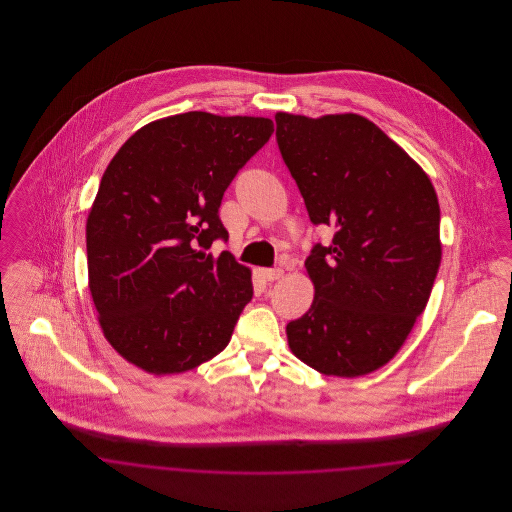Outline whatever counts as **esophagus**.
Wrapping results in <instances>:
<instances>
[{
    "label": "esophagus",
    "mask_w": 512,
    "mask_h": 512,
    "mask_svg": "<svg viewBox=\"0 0 512 512\" xmlns=\"http://www.w3.org/2000/svg\"><path fill=\"white\" fill-rule=\"evenodd\" d=\"M261 276L268 282H274L284 276V270L282 268H261Z\"/></svg>",
    "instance_id": "esophagus-1"
}]
</instances>
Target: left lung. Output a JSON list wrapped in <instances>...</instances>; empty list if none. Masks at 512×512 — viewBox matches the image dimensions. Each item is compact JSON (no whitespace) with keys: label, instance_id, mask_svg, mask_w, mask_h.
<instances>
[{"label":"left lung","instance_id":"obj_1","mask_svg":"<svg viewBox=\"0 0 512 512\" xmlns=\"http://www.w3.org/2000/svg\"><path fill=\"white\" fill-rule=\"evenodd\" d=\"M274 121L309 219L334 230L305 261L315 299L286 326L290 349L326 376H365L395 357L426 309L441 263L438 195L361 115Z\"/></svg>","mask_w":512,"mask_h":512}]
</instances>
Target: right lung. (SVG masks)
Masks as SVG:
<instances>
[{
	"instance_id": "add662e5",
	"label": "right lung",
	"mask_w": 512,
	"mask_h": 512,
	"mask_svg": "<svg viewBox=\"0 0 512 512\" xmlns=\"http://www.w3.org/2000/svg\"><path fill=\"white\" fill-rule=\"evenodd\" d=\"M263 117L203 111L149 122L111 159L86 222L90 293L107 341L151 374H176L228 345L253 297L251 270L222 251L220 201L268 142Z\"/></svg>"
}]
</instances>
